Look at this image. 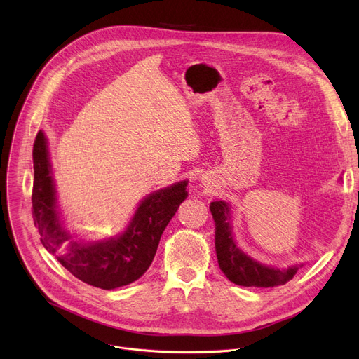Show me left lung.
Wrapping results in <instances>:
<instances>
[{"label":"left lung","instance_id":"obj_1","mask_svg":"<svg viewBox=\"0 0 359 359\" xmlns=\"http://www.w3.org/2000/svg\"><path fill=\"white\" fill-rule=\"evenodd\" d=\"M210 208L215 221V249L218 265L225 276L236 285L273 288L294 278L298 268L280 271L263 266L236 246L230 230V208L227 203L215 201Z\"/></svg>","mask_w":359,"mask_h":359}]
</instances>
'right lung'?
Returning a JSON list of instances; mask_svg holds the SVG:
<instances>
[{
    "instance_id": "obj_1",
    "label": "right lung",
    "mask_w": 359,
    "mask_h": 359,
    "mask_svg": "<svg viewBox=\"0 0 359 359\" xmlns=\"http://www.w3.org/2000/svg\"><path fill=\"white\" fill-rule=\"evenodd\" d=\"M33 222L45 249L75 278L102 290L123 287L141 278L153 262L161 234L186 199L187 182H179L147 196L128 230L118 238L83 246L61 227L46 140L37 132L33 144Z\"/></svg>"
}]
</instances>
